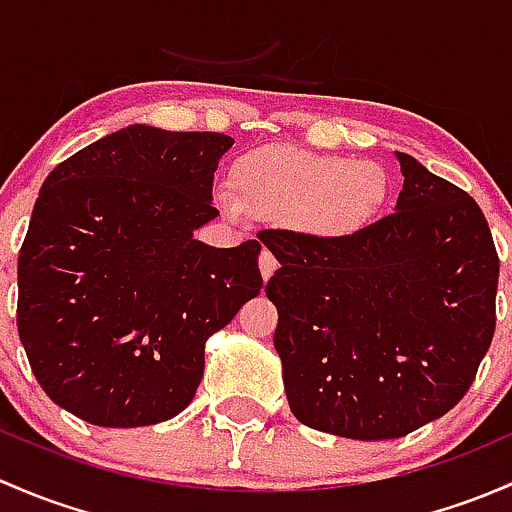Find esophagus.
Returning a JSON list of instances; mask_svg holds the SVG:
<instances>
[{
  "label": "esophagus",
  "instance_id": "1",
  "mask_svg": "<svg viewBox=\"0 0 512 512\" xmlns=\"http://www.w3.org/2000/svg\"><path fill=\"white\" fill-rule=\"evenodd\" d=\"M258 268H261L263 281H268V278H271L273 273H276V268H278L276 256H273L271 251H268V249H263V251H261V256H258Z\"/></svg>",
  "mask_w": 512,
  "mask_h": 512
}]
</instances>
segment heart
Here are the masks:
<instances>
[{"mask_svg":"<svg viewBox=\"0 0 512 512\" xmlns=\"http://www.w3.org/2000/svg\"><path fill=\"white\" fill-rule=\"evenodd\" d=\"M231 177L234 192H217L226 217H239L241 209H249L320 239L365 229L389 194L387 172L377 162L318 155L293 145L246 152L234 162Z\"/></svg>","mask_w":512,"mask_h":512,"instance_id":"obj_1","label":"heart"}]
</instances>
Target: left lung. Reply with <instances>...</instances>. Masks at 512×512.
<instances>
[{
    "label": "left lung",
    "instance_id": "obj_1",
    "mask_svg": "<svg viewBox=\"0 0 512 512\" xmlns=\"http://www.w3.org/2000/svg\"><path fill=\"white\" fill-rule=\"evenodd\" d=\"M397 212L337 239L268 229L266 283L291 412L357 441L456 407L495 333L500 261L476 199L397 152Z\"/></svg>",
    "mask_w": 512,
    "mask_h": 512
}]
</instances>
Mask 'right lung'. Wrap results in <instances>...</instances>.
Masks as SVG:
<instances>
[{"mask_svg": "<svg viewBox=\"0 0 512 512\" xmlns=\"http://www.w3.org/2000/svg\"><path fill=\"white\" fill-rule=\"evenodd\" d=\"M224 133L130 125L54 167L19 251L17 328L41 389L96 426H150L192 402L204 342L263 286L258 241L192 236Z\"/></svg>", "mask_w": 512, "mask_h": 512, "instance_id": "add662e5", "label": "right lung"}]
</instances>
